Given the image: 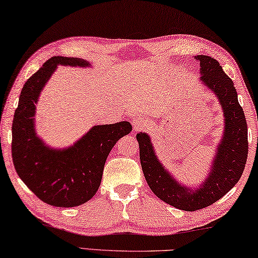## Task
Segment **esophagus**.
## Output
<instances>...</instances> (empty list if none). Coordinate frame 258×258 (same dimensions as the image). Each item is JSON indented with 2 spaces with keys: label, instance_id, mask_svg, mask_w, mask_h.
I'll return each instance as SVG.
<instances>
[{
  "label": "esophagus",
  "instance_id": "34e87169",
  "mask_svg": "<svg viewBox=\"0 0 258 258\" xmlns=\"http://www.w3.org/2000/svg\"><path fill=\"white\" fill-rule=\"evenodd\" d=\"M132 124L135 130H141L146 124V121L142 116H134L132 120Z\"/></svg>",
  "mask_w": 258,
  "mask_h": 258
}]
</instances>
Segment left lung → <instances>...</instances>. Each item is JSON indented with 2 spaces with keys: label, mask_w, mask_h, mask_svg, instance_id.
<instances>
[{
  "label": "left lung",
  "mask_w": 258,
  "mask_h": 258,
  "mask_svg": "<svg viewBox=\"0 0 258 258\" xmlns=\"http://www.w3.org/2000/svg\"><path fill=\"white\" fill-rule=\"evenodd\" d=\"M201 81L216 94L224 110L225 129L218 144L209 175L197 189L181 185L158 160L149 135L137 134L143 173L150 189L165 203L183 211L204 209L220 200L240 180L248 157V126L242 107L237 101L233 81L219 62L208 55H197Z\"/></svg>",
  "instance_id": "obj_1"
}]
</instances>
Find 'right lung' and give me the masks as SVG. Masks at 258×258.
<instances>
[{
  "mask_svg": "<svg viewBox=\"0 0 258 258\" xmlns=\"http://www.w3.org/2000/svg\"><path fill=\"white\" fill-rule=\"evenodd\" d=\"M58 64L90 66L77 57L54 56L27 79L14 115L11 154L18 176L35 196L53 207L73 208L94 196L110 150L133 126L126 121L94 125L68 149L47 146L35 134V104Z\"/></svg>",
  "mask_w": 258,
  "mask_h": 258,
  "instance_id": "add662e5",
  "label": "right lung"
}]
</instances>
